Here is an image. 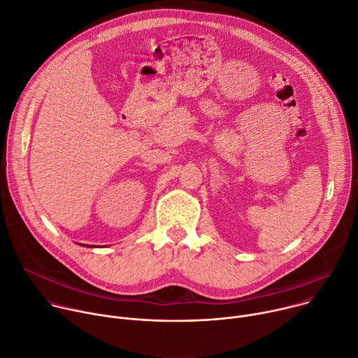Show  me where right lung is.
<instances>
[{"instance_id": "right-lung-1", "label": "right lung", "mask_w": 358, "mask_h": 358, "mask_svg": "<svg viewBox=\"0 0 358 358\" xmlns=\"http://www.w3.org/2000/svg\"><path fill=\"white\" fill-rule=\"evenodd\" d=\"M88 247H90V245H88Z\"/></svg>"}]
</instances>
